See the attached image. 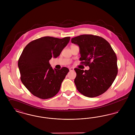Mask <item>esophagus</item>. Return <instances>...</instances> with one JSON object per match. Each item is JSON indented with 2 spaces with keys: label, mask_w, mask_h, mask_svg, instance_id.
Instances as JSON below:
<instances>
[{
  "label": "esophagus",
  "mask_w": 135,
  "mask_h": 135,
  "mask_svg": "<svg viewBox=\"0 0 135 135\" xmlns=\"http://www.w3.org/2000/svg\"><path fill=\"white\" fill-rule=\"evenodd\" d=\"M69 70L73 71L74 70V68H72V67H70V68H69Z\"/></svg>",
  "instance_id": "34e87169"
}]
</instances>
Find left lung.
<instances>
[{"mask_svg":"<svg viewBox=\"0 0 135 135\" xmlns=\"http://www.w3.org/2000/svg\"><path fill=\"white\" fill-rule=\"evenodd\" d=\"M79 46L81 63L89 70L75 68L74 83L78 91L93 98L104 93L111 86L118 72L117 57L109 42L100 36L84 34L71 39Z\"/></svg>","mask_w":135,"mask_h":135,"instance_id":"left-lung-1","label":"left lung"}]
</instances>
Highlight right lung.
Returning a JSON list of instances; mask_svg holds the SVG:
<instances>
[{"label":"right lung","instance_id":"add662e5","mask_svg":"<svg viewBox=\"0 0 135 135\" xmlns=\"http://www.w3.org/2000/svg\"><path fill=\"white\" fill-rule=\"evenodd\" d=\"M70 39V37L61 39L45 36L31 41L23 50L18 61L20 78L34 96L47 99L60 90L69 70L65 67L54 70L49 60L58 57Z\"/></svg>","mask_w":135,"mask_h":135}]
</instances>
